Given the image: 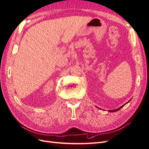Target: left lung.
Masks as SVG:
<instances>
[{"mask_svg":"<svg viewBox=\"0 0 149 149\" xmlns=\"http://www.w3.org/2000/svg\"><path fill=\"white\" fill-rule=\"evenodd\" d=\"M130 100H129V101L128 102H126L125 104H124V105H123V106H120V107L118 108V109H114V110H109V112H116V111H119V109H121V108H122V107H123V106H125V105L126 104H127V103H128V102H129V101H130Z\"/></svg>","mask_w":149,"mask_h":149,"instance_id":"8db88e82","label":"left lung"}]
</instances>
